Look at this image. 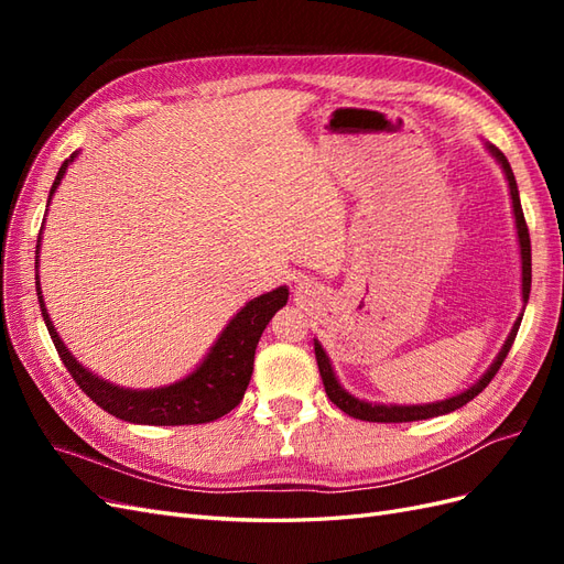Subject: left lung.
Masks as SVG:
<instances>
[{
  "label": "left lung",
  "mask_w": 564,
  "mask_h": 564,
  "mask_svg": "<svg viewBox=\"0 0 564 564\" xmlns=\"http://www.w3.org/2000/svg\"><path fill=\"white\" fill-rule=\"evenodd\" d=\"M487 150L491 152V158H497V162L501 164L508 187H510V199H513V214H516V228H518V242H520V259H522V301H529V289H532V245H529V230L524 224V214H522V204H520V193H518V183L513 176V169H510L508 160L499 148H494L491 143H487ZM522 315L516 319L513 329H510L506 344L501 348V352L497 355V360L491 362V367L485 371V377L480 381H475L470 388H466L464 392H458V395L449 398V400H442V402H431V404H371L365 400H357L350 392L344 390L336 381V373L332 369V362L327 352L319 346V340L315 338V357H317V367H319V377L324 383V390H327L329 400L340 409V412H346L352 419H360V421H373V423H406V421H421V419H433L440 414H449L454 409L464 406L466 402H470L475 395H480V392L489 386V381L494 379V373H497L506 360V355L513 346V340L518 336L520 329V322Z\"/></svg>",
  "instance_id": "1"
}]
</instances>
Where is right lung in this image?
<instances>
[{"label":"right lung","mask_w":564,"mask_h":564,"mask_svg":"<svg viewBox=\"0 0 564 564\" xmlns=\"http://www.w3.org/2000/svg\"><path fill=\"white\" fill-rule=\"evenodd\" d=\"M75 158L77 152H73V155L61 164L56 181L48 191V202L54 197L56 187L61 185L65 169L70 166ZM40 242H42V230L37 237V253H40ZM37 299H40V308L46 322L48 336L54 340L65 369L73 373L75 383L87 392L100 409H106L108 414L129 423L193 425V423L216 421L242 402L245 390L251 381L256 346H259V338L265 329V324L272 319V315H275L282 305H286L289 289L278 286L272 289V292L249 301L245 308L228 322V327L220 332L209 355L204 357L202 365L193 373H187L185 379L172 386L152 388V390L119 388L104 379H98L89 369H84L70 355V350L65 348L58 332L54 329V324H51V317L46 313V305L42 299L40 275H37Z\"/></svg>","instance_id":"1"}]
</instances>
